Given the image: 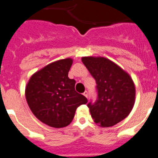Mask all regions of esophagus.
<instances>
[{"instance_id":"34e87169","label":"esophagus","mask_w":158,"mask_h":158,"mask_svg":"<svg viewBox=\"0 0 158 158\" xmlns=\"http://www.w3.org/2000/svg\"><path fill=\"white\" fill-rule=\"evenodd\" d=\"M83 95L85 96V97H88V95H89V93H88L87 91H85V93H83Z\"/></svg>"}]
</instances>
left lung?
Here are the masks:
<instances>
[{
	"instance_id": "1",
	"label": "left lung",
	"mask_w": 158,
	"mask_h": 158,
	"mask_svg": "<svg viewBox=\"0 0 158 158\" xmlns=\"http://www.w3.org/2000/svg\"><path fill=\"white\" fill-rule=\"evenodd\" d=\"M83 64L96 81L97 97L87 104L99 126L112 127L126 118L135 104V88L128 73L105 58L84 57Z\"/></svg>"
}]
</instances>
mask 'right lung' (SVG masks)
Returning <instances> with one entry per match:
<instances>
[{
	"instance_id": "obj_1",
	"label": "right lung",
	"mask_w": 158,
	"mask_h": 158,
	"mask_svg": "<svg viewBox=\"0 0 158 158\" xmlns=\"http://www.w3.org/2000/svg\"><path fill=\"white\" fill-rule=\"evenodd\" d=\"M72 63L71 58H66L49 64L32 75L26 87L32 113L52 127L68 126L77 107L88 102L85 96L75 91V80L68 77Z\"/></svg>"
}]
</instances>
